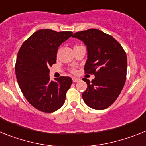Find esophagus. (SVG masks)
Segmentation results:
<instances>
[{
  "instance_id": "obj_1",
  "label": "esophagus",
  "mask_w": 146,
  "mask_h": 146,
  "mask_svg": "<svg viewBox=\"0 0 146 146\" xmlns=\"http://www.w3.org/2000/svg\"><path fill=\"white\" fill-rule=\"evenodd\" d=\"M79 80H80V79H78V78H76V77H73V78H72V81H73V82H78Z\"/></svg>"
}]
</instances>
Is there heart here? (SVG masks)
<instances>
[{"label": "heart", "instance_id": "heart-1", "mask_svg": "<svg viewBox=\"0 0 146 146\" xmlns=\"http://www.w3.org/2000/svg\"><path fill=\"white\" fill-rule=\"evenodd\" d=\"M71 72H73V73H74V72H76V70L74 69H71Z\"/></svg>", "mask_w": 146, "mask_h": 146}]
</instances>
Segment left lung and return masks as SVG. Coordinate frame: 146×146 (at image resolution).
<instances>
[{
  "mask_svg": "<svg viewBox=\"0 0 146 146\" xmlns=\"http://www.w3.org/2000/svg\"><path fill=\"white\" fill-rule=\"evenodd\" d=\"M72 37L79 38L87 46L85 74L95 75L91 82L82 79L88 86L82 94V99L93 109H106L116 100L124 86L127 69L126 52L112 36L98 29L76 32Z\"/></svg>",
  "mask_w": 146,
  "mask_h": 146,
  "instance_id": "8db88e82",
  "label": "left lung"
}]
</instances>
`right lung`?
<instances>
[{
	"label": "right lung",
	"mask_w": 146,
	"mask_h": 146,
	"mask_svg": "<svg viewBox=\"0 0 146 146\" xmlns=\"http://www.w3.org/2000/svg\"><path fill=\"white\" fill-rule=\"evenodd\" d=\"M72 31L38 30L23 42L17 54L15 73L22 93L28 102L44 113L56 111L64 104L72 80L60 77L50 80L49 67L56 63L58 47Z\"/></svg>",
	"instance_id": "add662e5"
}]
</instances>
